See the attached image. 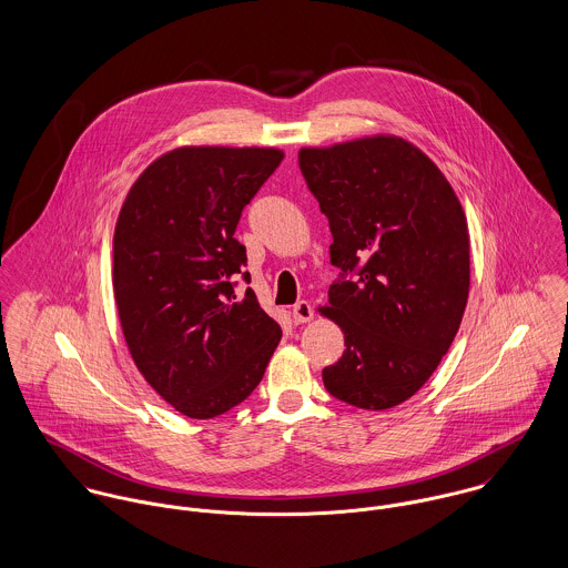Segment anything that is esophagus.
<instances>
[{
  "mask_svg": "<svg viewBox=\"0 0 568 568\" xmlns=\"http://www.w3.org/2000/svg\"><path fill=\"white\" fill-rule=\"evenodd\" d=\"M292 317H294V322H296V324H305V322L314 320V310H312V305H310L307 301H301V303H296V305H294V310H292Z\"/></svg>",
  "mask_w": 568,
  "mask_h": 568,
  "instance_id": "esophagus-1",
  "label": "esophagus"
}]
</instances>
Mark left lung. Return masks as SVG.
<instances>
[{
  "instance_id": "left-lung-1",
  "label": "left lung",
  "mask_w": 568,
  "mask_h": 568,
  "mask_svg": "<svg viewBox=\"0 0 568 568\" xmlns=\"http://www.w3.org/2000/svg\"><path fill=\"white\" fill-rule=\"evenodd\" d=\"M298 163L351 278L317 312L344 333L324 387L359 409H389L440 366L468 301L470 242L459 197L412 141L371 134L301 148Z\"/></svg>"
}]
</instances>
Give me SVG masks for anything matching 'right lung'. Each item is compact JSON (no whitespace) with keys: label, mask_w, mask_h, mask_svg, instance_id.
Masks as SVG:
<instances>
[{"label":"right lung","mask_w":568,"mask_h":568,"mask_svg":"<svg viewBox=\"0 0 568 568\" xmlns=\"http://www.w3.org/2000/svg\"><path fill=\"white\" fill-rule=\"evenodd\" d=\"M278 148L181 145L132 183L113 235V292L130 357L190 418L220 416L253 394L281 326L235 274L244 206L281 165ZM244 278L251 276L244 272Z\"/></svg>","instance_id":"1"}]
</instances>
